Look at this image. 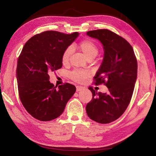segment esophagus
<instances>
[{"instance_id": "1", "label": "esophagus", "mask_w": 156, "mask_h": 156, "mask_svg": "<svg viewBox=\"0 0 156 156\" xmlns=\"http://www.w3.org/2000/svg\"><path fill=\"white\" fill-rule=\"evenodd\" d=\"M83 90V87H82L81 86H77L76 87V90H77V92L81 91V90Z\"/></svg>"}]
</instances>
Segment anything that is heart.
I'll return each instance as SVG.
<instances>
[{
  "mask_svg": "<svg viewBox=\"0 0 156 156\" xmlns=\"http://www.w3.org/2000/svg\"><path fill=\"white\" fill-rule=\"evenodd\" d=\"M79 48L82 51V53L85 56L87 59L94 58L98 53V49L96 45L94 42L89 40H84L80 43ZM72 48H68L64 51L62 56V62L63 64H66L68 62L69 56L72 54ZM70 77L75 81L79 82L83 81L86 78L87 73L84 71L75 69L69 73Z\"/></svg>",
  "mask_w": 156,
  "mask_h": 156,
  "instance_id": "1",
  "label": "heart"
}]
</instances>
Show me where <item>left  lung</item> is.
I'll use <instances>...</instances> for the list:
<instances>
[{"mask_svg":"<svg viewBox=\"0 0 156 156\" xmlns=\"http://www.w3.org/2000/svg\"><path fill=\"white\" fill-rule=\"evenodd\" d=\"M100 41L104 50L103 59L94 77L96 84L104 83L107 93L95 92L86 106L87 115L100 124L119 119L129 105L137 77V62L131 45L123 37L107 29L87 32Z\"/></svg>","mask_w":156,"mask_h":156,"instance_id":"8db88e82","label":"left lung"}]
</instances>
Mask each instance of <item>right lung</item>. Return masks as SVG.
Masks as SVG:
<instances>
[{
    "label": "right lung",
    "instance_id": "obj_1",
    "mask_svg": "<svg viewBox=\"0 0 156 156\" xmlns=\"http://www.w3.org/2000/svg\"><path fill=\"white\" fill-rule=\"evenodd\" d=\"M45 31L27 41L19 56L16 77L19 95L27 111L40 121H51L62 114L76 88L66 83L58 88L49 73L62 66L64 51L79 36Z\"/></svg>",
    "mask_w": 156,
    "mask_h": 156
}]
</instances>
